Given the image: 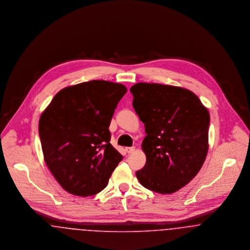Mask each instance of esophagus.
I'll return each mask as SVG.
<instances>
[{"label": "esophagus", "mask_w": 250, "mask_h": 250, "mask_svg": "<svg viewBox=\"0 0 250 250\" xmlns=\"http://www.w3.org/2000/svg\"><path fill=\"white\" fill-rule=\"evenodd\" d=\"M134 149H135V147L134 146H129V147H126V151H127V153H132L133 151H134Z\"/></svg>", "instance_id": "1"}]
</instances>
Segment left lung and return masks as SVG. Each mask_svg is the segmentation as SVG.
Masks as SVG:
<instances>
[{
	"label": "left lung",
	"mask_w": 250,
	"mask_h": 250,
	"mask_svg": "<svg viewBox=\"0 0 250 250\" xmlns=\"http://www.w3.org/2000/svg\"><path fill=\"white\" fill-rule=\"evenodd\" d=\"M130 91L146 133L142 143L146 162L136 177L148 190L174 193L197 175L206 159L209 112L182 87L138 83Z\"/></svg>",
	"instance_id": "obj_1"
}]
</instances>
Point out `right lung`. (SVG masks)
Here are the masks:
<instances>
[{
    "label": "right lung",
    "mask_w": 250,
    "mask_h": 250,
    "mask_svg": "<svg viewBox=\"0 0 250 250\" xmlns=\"http://www.w3.org/2000/svg\"><path fill=\"white\" fill-rule=\"evenodd\" d=\"M121 84L93 80L57 93L39 124L45 162L66 192L88 197L100 193L123 156L111 145L109 126Z\"/></svg>",
    "instance_id": "add662e5"
}]
</instances>
